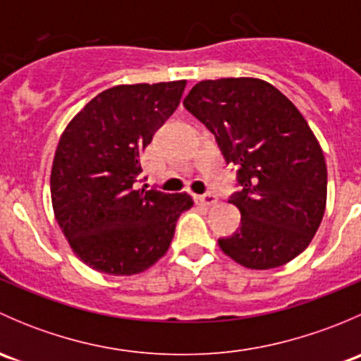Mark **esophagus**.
Returning <instances> with one entry per match:
<instances>
[{
    "instance_id": "34e87169",
    "label": "esophagus",
    "mask_w": 361,
    "mask_h": 361,
    "mask_svg": "<svg viewBox=\"0 0 361 361\" xmlns=\"http://www.w3.org/2000/svg\"><path fill=\"white\" fill-rule=\"evenodd\" d=\"M197 201L206 204V206H213V204L218 202V197L214 194H211V192H207V194L204 195H197Z\"/></svg>"
}]
</instances>
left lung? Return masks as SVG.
<instances>
[{
    "label": "left lung",
    "mask_w": 361,
    "mask_h": 361,
    "mask_svg": "<svg viewBox=\"0 0 361 361\" xmlns=\"http://www.w3.org/2000/svg\"><path fill=\"white\" fill-rule=\"evenodd\" d=\"M214 134L225 164L235 166L239 192L228 202L241 227L218 239L248 269H274L309 246L326 204V164L300 111L258 78L199 82L183 99Z\"/></svg>",
    "instance_id": "1"
}]
</instances>
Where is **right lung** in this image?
<instances>
[{
	"label": "right lung",
	"mask_w": 361,
	"mask_h": 361,
	"mask_svg": "<svg viewBox=\"0 0 361 361\" xmlns=\"http://www.w3.org/2000/svg\"><path fill=\"white\" fill-rule=\"evenodd\" d=\"M185 80L116 85L94 97L61 136L50 194L76 257L96 271L130 276L166 255L187 194L137 190L141 155L178 108Z\"/></svg>",
	"instance_id": "right-lung-1"
}]
</instances>
